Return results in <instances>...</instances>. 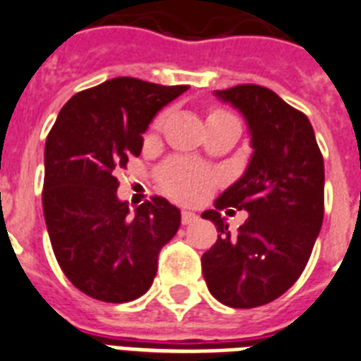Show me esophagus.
I'll use <instances>...</instances> for the list:
<instances>
[{"mask_svg": "<svg viewBox=\"0 0 361 361\" xmlns=\"http://www.w3.org/2000/svg\"><path fill=\"white\" fill-rule=\"evenodd\" d=\"M197 219H199V216H197L195 212H187V210L181 212V224H183V225L195 224Z\"/></svg>", "mask_w": 361, "mask_h": 361, "instance_id": "obj_1", "label": "esophagus"}]
</instances>
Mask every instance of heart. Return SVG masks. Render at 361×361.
Here are the masks:
<instances>
[{"label": "heart", "instance_id": "obj_1", "mask_svg": "<svg viewBox=\"0 0 361 361\" xmlns=\"http://www.w3.org/2000/svg\"><path fill=\"white\" fill-rule=\"evenodd\" d=\"M219 115H225V111L214 109L208 115V119H214ZM162 121H164V114H161L153 121V128H159ZM157 180H159L162 191L172 199L195 202V200L202 199L206 192L216 185L217 176L216 172H212L204 166H199L195 162L185 161V159H170L159 169Z\"/></svg>", "mask_w": 361, "mask_h": 361}]
</instances>
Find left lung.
Listing matches in <instances>:
<instances>
[{
  "instance_id": "1",
  "label": "left lung",
  "mask_w": 361,
  "mask_h": 361,
  "mask_svg": "<svg viewBox=\"0 0 361 361\" xmlns=\"http://www.w3.org/2000/svg\"><path fill=\"white\" fill-rule=\"evenodd\" d=\"M246 117L254 155L246 172L204 219L217 227L202 274L217 301L254 309L279 299L301 276L324 219V157L307 115L259 85L216 90ZM250 216L231 233L219 209Z\"/></svg>"
}]
</instances>
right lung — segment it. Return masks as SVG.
I'll return each instance as SVG.
<instances>
[{
    "label": "right lung",
    "mask_w": 361,
    "mask_h": 361,
    "mask_svg": "<svg viewBox=\"0 0 361 361\" xmlns=\"http://www.w3.org/2000/svg\"><path fill=\"white\" fill-rule=\"evenodd\" d=\"M187 89L115 77L71 96L47 136V231L60 269L85 295L126 302L153 284L159 252L180 229V210L151 197L130 214L117 199V176L140 157L157 111Z\"/></svg>",
    "instance_id": "right-lung-1"
}]
</instances>
